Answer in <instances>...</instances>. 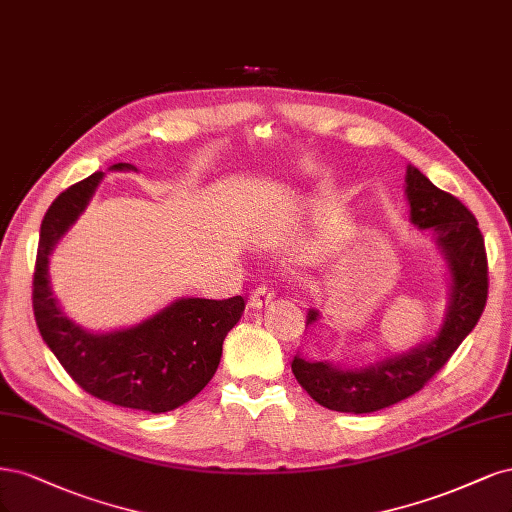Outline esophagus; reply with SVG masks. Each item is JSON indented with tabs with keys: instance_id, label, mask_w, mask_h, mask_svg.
<instances>
[{
	"instance_id": "34e87169",
	"label": "esophagus",
	"mask_w": 512,
	"mask_h": 512,
	"mask_svg": "<svg viewBox=\"0 0 512 512\" xmlns=\"http://www.w3.org/2000/svg\"><path fill=\"white\" fill-rule=\"evenodd\" d=\"M272 300H274V291H272L270 287H266V285H259V287L253 289L249 304H251V308H257V310H259V308H263V306H268Z\"/></svg>"
}]
</instances>
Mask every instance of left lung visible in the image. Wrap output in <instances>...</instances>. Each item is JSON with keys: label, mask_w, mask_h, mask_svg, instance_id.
<instances>
[{"label": "left lung", "mask_w": 512, "mask_h": 512, "mask_svg": "<svg viewBox=\"0 0 512 512\" xmlns=\"http://www.w3.org/2000/svg\"><path fill=\"white\" fill-rule=\"evenodd\" d=\"M406 200L410 223L430 229L449 268V302L436 336L415 349L370 361L368 366L344 368L334 361H310L300 353L291 370L317 404L366 415L415 395L449 361L457 346L472 332L487 302L485 240L474 214L451 193L440 191L415 166L406 168ZM321 319L310 308L306 327Z\"/></svg>", "instance_id": "obj_1"}]
</instances>
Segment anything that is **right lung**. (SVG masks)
<instances>
[{"label":"right lung","mask_w":512,"mask_h":512,"mask_svg":"<svg viewBox=\"0 0 512 512\" xmlns=\"http://www.w3.org/2000/svg\"><path fill=\"white\" fill-rule=\"evenodd\" d=\"M112 172H138L114 163ZM104 172L65 189L46 210L34 272V315L48 349L87 393L123 408L159 415L187 404L219 368L223 340L244 310L229 300L178 298L131 327L95 334L61 310L53 295L48 257L85 212Z\"/></svg>","instance_id":"right-lung-1"}]
</instances>
